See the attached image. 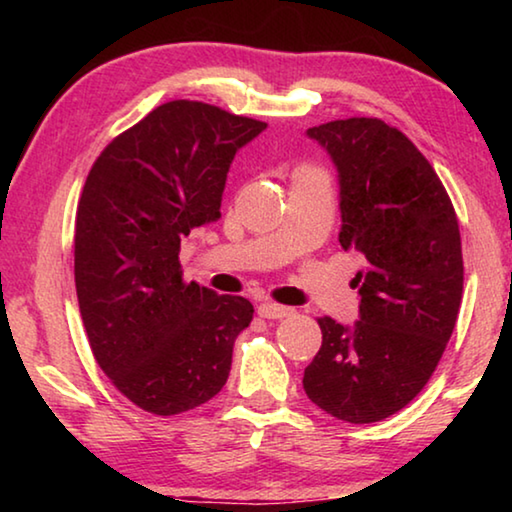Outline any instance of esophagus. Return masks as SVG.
Returning <instances> with one entry per match:
<instances>
[{
  "mask_svg": "<svg viewBox=\"0 0 512 512\" xmlns=\"http://www.w3.org/2000/svg\"><path fill=\"white\" fill-rule=\"evenodd\" d=\"M257 314L262 318H271V320H280V318H287L293 314L291 307H284V305H275V302H262V305L257 307Z\"/></svg>",
  "mask_w": 512,
  "mask_h": 512,
  "instance_id": "esophagus-1",
  "label": "esophagus"
}]
</instances>
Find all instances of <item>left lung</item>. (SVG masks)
Masks as SVG:
<instances>
[{
  "instance_id": "obj_1",
  "label": "left lung",
  "mask_w": 512,
  "mask_h": 512,
  "mask_svg": "<svg viewBox=\"0 0 512 512\" xmlns=\"http://www.w3.org/2000/svg\"><path fill=\"white\" fill-rule=\"evenodd\" d=\"M307 135L336 164L339 241L366 268L352 280L359 320L318 318L323 345L302 386L334 418L379 422L427 386L454 332L463 298L458 219L429 160L386 121L336 119Z\"/></svg>"
}]
</instances>
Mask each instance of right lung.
I'll return each mask as SVG.
<instances>
[{
    "label": "right lung",
    "instance_id": "add662e5",
    "mask_svg": "<svg viewBox=\"0 0 512 512\" xmlns=\"http://www.w3.org/2000/svg\"><path fill=\"white\" fill-rule=\"evenodd\" d=\"M266 128L203 101H169L117 135L76 210L74 280L94 359L135 406L178 415L228 381L232 345L253 320L180 271V239L221 216L235 153Z\"/></svg>",
    "mask_w": 512,
    "mask_h": 512
}]
</instances>
